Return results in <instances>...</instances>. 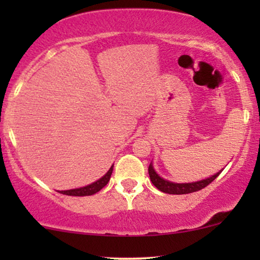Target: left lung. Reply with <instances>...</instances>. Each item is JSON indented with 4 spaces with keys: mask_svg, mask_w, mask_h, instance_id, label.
<instances>
[{
    "mask_svg": "<svg viewBox=\"0 0 260 260\" xmlns=\"http://www.w3.org/2000/svg\"><path fill=\"white\" fill-rule=\"evenodd\" d=\"M149 176H150V181L153 182V184L157 189L161 190L164 193H168V194H188V193L197 192V190H201L204 187H207L209 183H211L215 178L221 174V171L216 172L210 177L205 178V180H201L197 182H189V183H175V182L164 180L162 177H160L159 175L156 174L153 168V164L150 162L149 165Z\"/></svg>",
    "mask_w": 260,
    "mask_h": 260,
    "instance_id": "1",
    "label": "left lung"
}]
</instances>
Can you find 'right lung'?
<instances>
[{
	"instance_id": "obj_1",
	"label": "right lung",
	"mask_w": 260,
	"mask_h": 260,
	"mask_svg": "<svg viewBox=\"0 0 260 260\" xmlns=\"http://www.w3.org/2000/svg\"><path fill=\"white\" fill-rule=\"evenodd\" d=\"M112 170H113V165L110 168L109 171L106 172L103 177L99 178L98 181L92 182L91 184H88L85 187H80V188H74V189H68V190H59V193L66 196H73V197H84V196H92L95 193L99 192L100 189H103L104 187L109 183L110 177L112 175Z\"/></svg>"
}]
</instances>
